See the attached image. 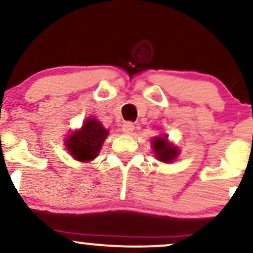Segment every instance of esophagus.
I'll list each match as a JSON object with an SVG mask.
<instances>
[{
    "label": "esophagus",
    "instance_id": "34e87169",
    "mask_svg": "<svg viewBox=\"0 0 253 253\" xmlns=\"http://www.w3.org/2000/svg\"><path fill=\"white\" fill-rule=\"evenodd\" d=\"M123 132L125 133V134H130V133L134 130V125H133L132 123H125L123 125Z\"/></svg>",
    "mask_w": 253,
    "mask_h": 253
}]
</instances>
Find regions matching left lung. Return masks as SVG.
I'll use <instances>...</instances> for the list:
<instances>
[{
    "instance_id": "8db88e82",
    "label": "left lung",
    "mask_w": 253,
    "mask_h": 253,
    "mask_svg": "<svg viewBox=\"0 0 253 253\" xmlns=\"http://www.w3.org/2000/svg\"><path fill=\"white\" fill-rule=\"evenodd\" d=\"M152 150L156 158L163 163H171L178 157L179 150L168 141V135L156 136L152 140Z\"/></svg>"
}]
</instances>
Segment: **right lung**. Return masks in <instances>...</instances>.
<instances>
[{"label": "right lung", "mask_w": 253, "mask_h": 253, "mask_svg": "<svg viewBox=\"0 0 253 253\" xmlns=\"http://www.w3.org/2000/svg\"><path fill=\"white\" fill-rule=\"evenodd\" d=\"M108 130L100 121L90 117L83 123L81 129L72 132L66 139V150L78 162H90L100 153Z\"/></svg>", "instance_id": "1"}]
</instances>
